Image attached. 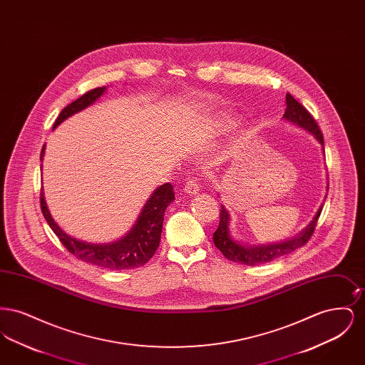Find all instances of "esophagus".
<instances>
[{
    "label": "esophagus",
    "instance_id": "34e87169",
    "mask_svg": "<svg viewBox=\"0 0 365 365\" xmlns=\"http://www.w3.org/2000/svg\"><path fill=\"white\" fill-rule=\"evenodd\" d=\"M185 192L186 194H189V195H195V194H198V191H200V185H198V182H197V179L195 178H190L187 182H186V185H185Z\"/></svg>",
    "mask_w": 365,
    "mask_h": 365
}]
</instances>
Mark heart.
<instances>
[{
  "instance_id": "heart-1",
  "label": "heart",
  "mask_w": 365,
  "mask_h": 365,
  "mask_svg": "<svg viewBox=\"0 0 365 365\" xmlns=\"http://www.w3.org/2000/svg\"><path fill=\"white\" fill-rule=\"evenodd\" d=\"M213 124H215V127L217 130L227 131V130H230V128H232L235 125V118L232 115H220Z\"/></svg>"
}]
</instances>
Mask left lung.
<instances>
[{
	"instance_id": "1",
	"label": "left lung",
	"mask_w": 365,
	"mask_h": 365,
	"mask_svg": "<svg viewBox=\"0 0 365 365\" xmlns=\"http://www.w3.org/2000/svg\"><path fill=\"white\" fill-rule=\"evenodd\" d=\"M283 119L302 130H307L322 145V150L324 153L323 134L319 130L317 123L314 122L312 115L289 93L286 94V110H284ZM326 189L329 190V183H327ZM322 209H323V204L320 205V208L317 209L316 215L313 216L312 222L290 240L280 241V242L247 245V243L235 240L231 235V230H230L231 216H230V212L227 210L226 207L222 204L220 222H219L217 230L213 232V243L225 255V257L230 261L240 262L245 265L265 264V262L279 259L284 255H289V253L294 252L295 249L302 247L305 243L308 242L309 238L312 237L314 227L317 225V219L322 213Z\"/></svg>"
}]
</instances>
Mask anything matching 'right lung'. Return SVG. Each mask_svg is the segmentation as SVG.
<instances>
[{
  "instance_id": "obj_1",
  "label": "right lung",
  "mask_w": 365,
  "mask_h": 365,
  "mask_svg": "<svg viewBox=\"0 0 365 365\" xmlns=\"http://www.w3.org/2000/svg\"><path fill=\"white\" fill-rule=\"evenodd\" d=\"M105 91H106L105 86L90 90L81 98L66 106L60 112L58 118L56 119L53 130L57 128L61 123L67 120L71 116H73L75 113L94 104ZM43 155H45V145L41 152V160L43 158ZM174 200L173 185L164 183L163 186H158L156 190H153L150 194V197L140 209L134 226L131 227L122 238L108 243L85 242L82 240H76L71 237L70 234H67L54 222L45 200L43 189L41 191V209L53 232L78 259L90 262L93 265L108 268V269H128V268H137L146 264L156 253L160 238H161L164 213L167 207Z\"/></svg>"
}]
</instances>
